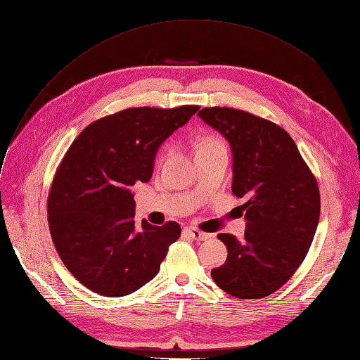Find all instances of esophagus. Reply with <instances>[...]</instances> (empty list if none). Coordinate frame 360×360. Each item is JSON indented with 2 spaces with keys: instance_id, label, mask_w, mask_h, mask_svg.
Instances as JSON below:
<instances>
[{
  "instance_id": "esophagus-1",
  "label": "esophagus",
  "mask_w": 360,
  "mask_h": 360,
  "mask_svg": "<svg viewBox=\"0 0 360 360\" xmlns=\"http://www.w3.org/2000/svg\"><path fill=\"white\" fill-rule=\"evenodd\" d=\"M184 233L188 235V237H191L192 240H195V241H205V240L210 238V233L201 232L200 229H196L193 226H186L184 228Z\"/></svg>"
}]
</instances>
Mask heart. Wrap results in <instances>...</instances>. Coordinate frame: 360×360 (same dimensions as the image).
<instances>
[{
    "mask_svg": "<svg viewBox=\"0 0 360 360\" xmlns=\"http://www.w3.org/2000/svg\"><path fill=\"white\" fill-rule=\"evenodd\" d=\"M212 146H221V141L217 137L210 135V137H205L201 143V147H212Z\"/></svg>",
    "mask_w": 360,
    "mask_h": 360,
    "instance_id": "b5f03b06",
    "label": "heart"
}]
</instances>
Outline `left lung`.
I'll return each mask as SVG.
<instances>
[{
  "label": "left lung",
  "mask_w": 360,
  "mask_h": 360,
  "mask_svg": "<svg viewBox=\"0 0 360 360\" xmlns=\"http://www.w3.org/2000/svg\"><path fill=\"white\" fill-rule=\"evenodd\" d=\"M198 116L231 144L232 193L245 200L244 237L217 235L228 257L212 277L240 300L264 298L295 274L313 243L320 217L316 177L274 122L229 107H207Z\"/></svg>",
  "instance_id": "8db88e82"
}]
</instances>
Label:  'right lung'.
<instances>
[{"instance_id": "obj_1", "label": "right lung", "mask_w": 360, "mask_h": 360, "mask_svg": "<svg viewBox=\"0 0 360 360\" xmlns=\"http://www.w3.org/2000/svg\"><path fill=\"white\" fill-rule=\"evenodd\" d=\"M198 108L122 110L91 123L70 146L49 192V228L60 260L84 288L119 298L158 274L181 228L137 225L131 189L150 180L159 146Z\"/></svg>"}]
</instances>
